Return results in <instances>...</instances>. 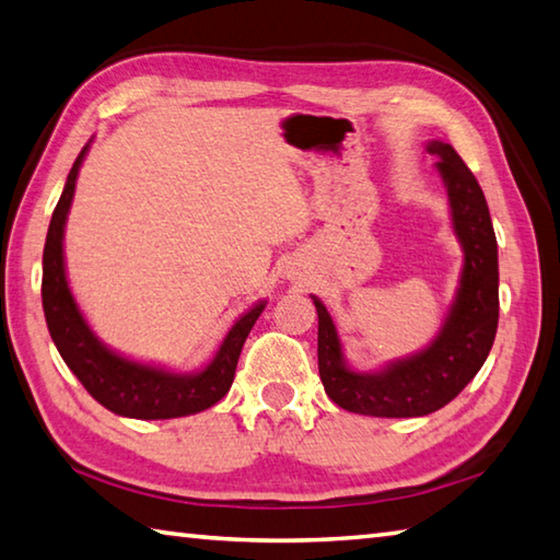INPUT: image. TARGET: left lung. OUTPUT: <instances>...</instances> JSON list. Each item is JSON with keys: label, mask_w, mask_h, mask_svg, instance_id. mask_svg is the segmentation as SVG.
Returning a JSON list of instances; mask_svg holds the SVG:
<instances>
[{"label": "left lung", "mask_w": 560, "mask_h": 560, "mask_svg": "<svg viewBox=\"0 0 560 560\" xmlns=\"http://www.w3.org/2000/svg\"><path fill=\"white\" fill-rule=\"evenodd\" d=\"M425 149L441 159L435 166L448 188L453 228L465 252L460 289L439 338L377 374L345 368L330 313L313 299L318 311V372L325 394L345 411L380 419L439 411L465 389L492 350L500 320V267L485 192L451 144L431 141Z\"/></svg>", "instance_id": "1"}]
</instances>
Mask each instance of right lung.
I'll use <instances>...</instances> for the list:
<instances>
[{
	"label": "right lung",
	"mask_w": 560,
	"mask_h": 560,
	"mask_svg": "<svg viewBox=\"0 0 560 560\" xmlns=\"http://www.w3.org/2000/svg\"><path fill=\"white\" fill-rule=\"evenodd\" d=\"M85 151L88 147H83L73 168H70L63 196L58 200L46 235L40 299H44L50 338L88 394L112 413L156 421L206 411L230 392L242 345H245L252 325L257 323L259 313L264 311V303L254 306L232 325L215 358L206 370L196 374H171L166 370L149 368V364L125 360L107 350L90 330L83 313L78 311L73 293L68 289L63 264V228Z\"/></svg>",
	"instance_id": "add662e5"
}]
</instances>
